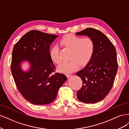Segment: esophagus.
<instances>
[{
    "label": "esophagus",
    "instance_id": "esophagus-1",
    "mask_svg": "<svg viewBox=\"0 0 129 129\" xmlns=\"http://www.w3.org/2000/svg\"><path fill=\"white\" fill-rule=\"evenodd\" d=\"M66 75H67V77H70L71 76H72L73 75H72V74H66Z\"/></svg>",
    "mask_w": 129,
    "mask_h": 129
}]
</instances>
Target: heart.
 Wrapping results in <instances>:
<instances>
[{
  "instance_id": "heart-1",
  "label": "heart",
  "mask_w": 129,
  "mask_h": 129,
  "mask_svg": "<svg viewBox=\"0 0 129 129\" xmlns=\"http://www.w3.org/2000/svg\"><path fill=\"white\" fill-rule=\"evenodd\" d=\"M61 45L72 50L69 60L67 62H63L58 66V71L64 73H71L77 69L79 64L83 66L88 63L92 57L95 50V43L91 38H82L73 35H67L60 41ZM49 55L51 60L56 64L61 61L59 48L54 46L50 49Z\"/></svg>"
}]
</instances>
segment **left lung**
Wrapping results in <instances>:
<instances>
[{"mask_svg":"<svg viewBox=\"0 0 129 129\" xmlns=\"http://www.w3.org/2000/svg\"><path fill=\"white\" fill-rule=\"evenodd\" d=\"M86 36L95 43V50L85 67L76 73L83 84L76 93L77 99L85 103H95L104 99L110 92L118 69L117 54L110 40L101 31L87 28L76 33Z\"/></svg>","mask_w":129,"mask_h":129,"instance_id":"1","label":"left lung"}]
</instances>
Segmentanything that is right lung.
Returning a JSON list of instances; mask_svg holds the SVG:
<instances>
[{"instance_id": "1", "label": "right lung", "mask_w": 129, "mask_h": 129, "mask_svg": "<svg viewBox=\"0 0 129 129\" xmlns=\"http://www.w3.org/2000/svg\"><path fill=\"white\" fill-rule=\"evenodd\" d=\"M57 37L56 35L30 30L13 47L11 69L14 81L21 95L33 104L52 103L67 80L63 74H52L55 66L50 57V46ZM24 61L30 64L27 71L21 67Z\"/></svg>"}]
</instances>
